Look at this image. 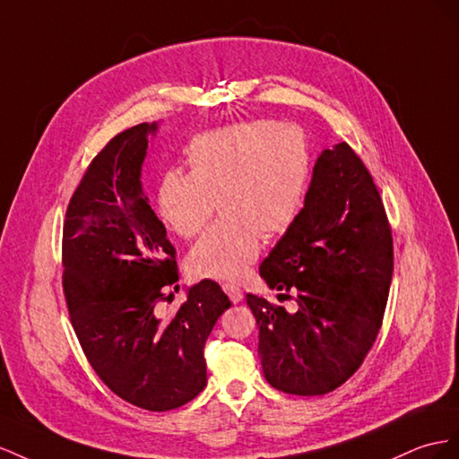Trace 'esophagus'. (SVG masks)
Masks as SVG:
<instances>
[{"label":"esophagus","instance_id":"34e87169","mask_svg":"<svg viewBox=\"0 0 459 459\" xmlns=\"http://www.w3.org/2000/svg\"><path fill=\"white\" fill-rule=\"evenodd\" d=\"M222 290H225V292L229 294V298H230V302H232V304H238V302H242L244 292L240 290V288H238L237 284H222Z\"/></svg>","mask_w":459,"mask_h":459}]
</instances>
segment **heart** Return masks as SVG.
<instances>
[{"mask_svg": "<svg viewBox=\"0 0 459 459\" xmlns=\"http://www.w3.org/2000/svg\"><path fill=\"white\" fill-rule=\"evenodd\" d=\"M190 173L169 171L155 192V212L169 230L195 237L188 267L202 279L238 281L259 255L261 237L279 238L294 227L306 202L311 152L296 125L254 121L195 136Z\"/></svg>", "mask_w": 459, "mask_h": 459, "instance_id": "heart-1", "label": "heart"}]
</instances>
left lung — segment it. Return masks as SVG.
<instances>
[{"instance_id":"left-lung-1","label":"left lung","mask_w":459,"mask_h":459,"mask_svg":"<svg viewBox=\"0 0 459 459\" xmlns=\"http://www.w3.org/2000/svg\"><path fill=\"white\" fill-rule=\"evenodd\" d=\"M394 254L385 205L368 167L346 142L323 150L294 227L259 265L288 313L247 294L267 383L323 396L359 369L383 325Z\"/></svg>"}]
</instances>
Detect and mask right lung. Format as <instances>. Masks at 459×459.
<instances>
[{
    "instance_id": "right-lung-1",
    "label": "right lung",
    "mask_w": 459,
    "mask_h": 459,
    "mask_svg": "<svg viewBox=\"0 0 459 459\" xmlns=\"http://www.w3.org/2000/svg\"><path fill=\"white\" fill-rule=\"evenodd\" d=\"M155 133L157 123L123 130L86 169L65 215L63 290L78 342L101 381L142 410L169 411L207 385L204 346L230 299L204 279L188 288L175 316H161L178 271L165 225L142 188Z\"/></svg>"
}]
</instances>
